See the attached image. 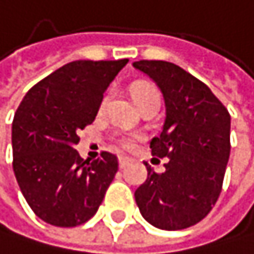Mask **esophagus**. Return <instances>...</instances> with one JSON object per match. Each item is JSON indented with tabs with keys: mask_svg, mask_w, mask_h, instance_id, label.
I'll use <instances>...</instances> for the list:
<instances>
[{
	"mask_svg": "<svg viewBox=\"0 0 254 254\" xmlns=\"http://www.w3.org/2000/svg\"><path fill=\"white\" fill-rule=\"evenodd\" d=\"M128 163H129V157H125V156H120L119 157V165H120L122 170L125 168V166H128Z\"/></svg>",
	"mask_w": 254,
	"mask_h": 254,
	"instance_id": "34e87169",
	"label": "esophagus"
}]
</instances>
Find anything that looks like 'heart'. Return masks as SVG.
<instances>
[{"label": "heart", "instance_id": "heart-1", "mask_svg": "<svg viewBox=\"0 0 254 254\" xmlns=\"http://www.w3.org/2000/svg\"><path fill=\"white\" fill-rule=\"evenodd\" d=\"M154 95H159V92H157V89L154 88V86L149 84V83H137L132 88V97H134V102L137 103V106H140L145 102V100L154 97ZM123 145L125 146H131V140L125 138Z\"/></svg>", "mask_w": 254, "mask_h": 254}]
</instances>
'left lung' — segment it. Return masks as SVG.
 Segmentation results:
<instances>
[{
	"label": "left lung",
	"instance_id": "1",
	"mask_svg": "<svg viewBox=\"0 0 254 254\" xmlns=\"http://www.w3.org/2000/svg\"><path fill=\"white\" fill-rule=\"evenodd\" d=\"M132 66L160 88L166 117L152 156L168 157L165 173L148 163V179L135 190L146 221L162 230L196 225L211 211L222 191L230 157V114L211 89L174 63L140 60Z\"/></svg>",
	"mask_w": 254,
	"mask_h": 254
}]
</instances>
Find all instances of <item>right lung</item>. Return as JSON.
<instances>
[{
    "label": "right lung",
    "instance_id": "obj_1",
    "mask_svg": "<svg viewBox=\"0 0 254 254\" xmlns=\"http://www.w3.org/2000/svg\"><path fill=\"white\" fill-rule=\"evenodd\" d=\"M128 60H78L38 81L19 103L12 123L13 173L23 196L41 221L77 227L97 213L119 160L103 151L80 157L77 132L95 120L109 83Z\"/></svg>",
    "mask_w": 254,
    "mask_h": 254
}]
</instances>
